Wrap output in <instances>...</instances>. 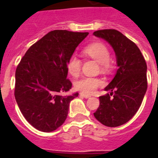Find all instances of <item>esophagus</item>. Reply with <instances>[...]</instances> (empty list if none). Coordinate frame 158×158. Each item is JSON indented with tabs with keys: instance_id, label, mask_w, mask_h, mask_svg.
Segmentation results:
<instances>
[{
	"instance_id": "34e87169",
	"label": "esophagus",
	"mask_w": 158,
	"mask_h": 158,
	"mask_svg": "<svg viewBox=\"0 0 158 158\" xmlns=\"http://www.w3.org/2000/svg\"><path fill=\"white\" fill-rule=\"evenodd\" d=\"M80 96L84 97V98H89L91 97V95H89V94H84V93H80Z\"/></svg>"
}]
</instances>
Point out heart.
<instances>
[{
  "label": "heart",
  "instance_id": "heart-1",
  "mask_svg": "<svg viewBox=\"0 0 158 158\" xmlns=\"http://www.w3.org/2000/svg\"><path fill=\"white\" fill-rule=\"evenodd\" d=\"M84 53L88 56L95 60L98 63L102 64V70L106 71L109 67L110 54L109 49L103 43H95L88 46L84 51ZM82 61L79 57L74 55L67 62V69L72 76H78L81 71ZM102 85V81L98 78L84 77L74 83V88L84 94H93L98 87Z\"/></svg>",
  "mask_w": 158,
  "mask_h": 158
}]
</instances>
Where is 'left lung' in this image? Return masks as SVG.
Segmentation results:
<instances>
[{
    "mask_svg": "<svg viewBox=\"0 0 158 158\" xmlns=\"http://www.w3.org/2000/svg\"><path fill=\"white\" fill-rule=\"evenodd\" d=\"M106 40L115 53L118 69L105 88L110 94L99 97L100 105L94 116L108 127L128 122L137 112L148 88L147 64L136 44L115 29L94 32Z\"/></svg>",
    "mask_w": 158,
    "mask_h": 158,
    "instance_id": "1",
    "label": "left lung"
}]
</instances>
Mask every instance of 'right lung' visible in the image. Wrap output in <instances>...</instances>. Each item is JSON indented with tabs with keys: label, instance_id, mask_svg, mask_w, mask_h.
Wrapping results in <instances>:
<instances>
[{
	"label": "right lung",
	"instance_id": "add662e5",
	"mask_svg": "<svg viewBox=\"0 0 158 158\" xmlns=\"http://www.w3.org/2000/svg\"><path fill=\"white\" fill-rule=\"evenodd\" d=\"M88 34L51 31L28 48L16 68V102L37 130L52 132L66 120L69 102L79 95H62L72 87L67 79V62Z\"/></svg>",
	"mask_w": 158,
	"mask_h": 158
}]
</instances>
